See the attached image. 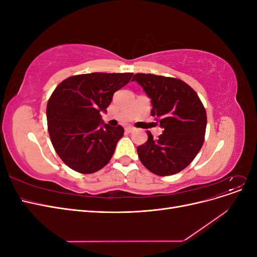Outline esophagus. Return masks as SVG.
<instances>
[{
	"label": "esophagus",
	"mask_w": 257,
	"mask_h": 257,
	"mask_svg": "<svg viewBox=\"0 0 257 257\" xmlns=\"http://www.w3.org/2000/svg\"><path fill=\"white\" fill-rule=\"evenodd\" d=\"M133 131H134V127H133V126L128 125V126L125 127V132H127V133H132V132H133Z\"/></svg>",
	"instance_id": "obj_1"
}]
</instances>
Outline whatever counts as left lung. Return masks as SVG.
Segmentation results:
<instances>
[{
  "label": "left lung",
  "mask_w": 257,
  "mask_h": 257,
  "mask_svg": "<svg viewBox=\"0 0 257 257\" xmlns=\"http://www.w3.org/2000/svg\"><path fill=\"white\" fill-rule=\"evenodd\" d=\"M151 98V114L164 128L158 139L147 132L148 141L137 148L143 165L158 176L181 172L203 147L207 114L197 93L184 81L153 74H135Z\"/></svg>",
  "instance_id": "8db88e82"
}]
</instances>
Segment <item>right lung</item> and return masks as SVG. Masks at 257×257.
<instances>
[{"mask_svg": "<svg viewBox=\"0 0 257 257\" xmlns=\"http://www.w3.org/2000/svg\"><path fill=\"white\" fill-rule=\"evenodd\" d=\"M132 73H91L68 77L54 89L47 104L50 141L60 159L75 172L93 174L110 161L123 136L121 125L105 124L112 95L127 84Z\"/></svg>", "mask_w": 257, "mask_h": 257, "instance_id": "add662e5", "label": "right lung"}]
</instances>
